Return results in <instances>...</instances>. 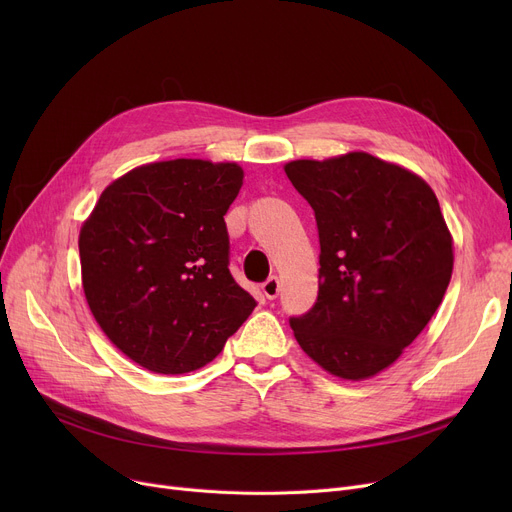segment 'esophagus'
Here are the masks:
<instances>
[{"instance_id": "1", "label": "esophagus", "mask_w": 512, "mask_h": 512, "mask_svg": "<svg viewBox=\"0 0 512 512\" xmlns=\"http://www.w3.org/2000/svg\"><path fill=\"white\" fill-rule=\"evenodd\" d=\"M261 290H263L267 299H276L278 292H280V280L276 276H270L261 284Z\"/></svg>"}]
</instances>
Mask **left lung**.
<instances>
[{
  "label": "left lung",
  "instance_id": "left-lung-1",
  "mask_svg": "<svg viewBox=\"0 0 512 512\" xmlns=\"http://www.w3.org/2000/svg\"><path fill=\"white\" fill-rule=\"evenodd\" d=\"M319 232V292L290 328L303 351L344 380L392 365L440 307L452 238L419 176L369 153L284 166Z\"/></svg>",
  "mask_w": 512,
  "mask_h": 512
}]
</instances>
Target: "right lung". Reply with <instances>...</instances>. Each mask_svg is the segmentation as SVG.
Returning <instances> with one entry per match:
<instances>
[{
  "label": "right lung",
  "instance_id": "right-lung-1",
  "mask_svg": "<svg viewBox=\"0 0 512 512\" xmlns=\"http://www.w3.org/2000/svg\"><path fill=\"white\" fill-rule=\"evenodd\" d=\"M240 186L236 164L157 161L107 186L80 228L87 303L134 363L195 371L257 307L228 270L224 215Z\"/></svg>",
  "mask_w": 512,
  "mask_h": 512
}]
</instances>
